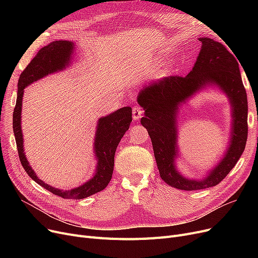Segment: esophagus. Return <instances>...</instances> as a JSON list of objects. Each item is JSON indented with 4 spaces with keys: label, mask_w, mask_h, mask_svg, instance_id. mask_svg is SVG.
I'll list each match as a JSON object with an SVG mask.
<instances>
[{
    "label": "esophagus",
    "mask_w": 258,
    "mask_h": 258,
    "mask_svg": "<svg viewBox=\"0 0 258 258\" xmlns=\"http://www.w3.org/2000/svg\"><path fill=\"white\" fill-rule=\"evenodd\" d=\"M143 108L141 107V106H139V105H136V106H134L133 107V118H134V120H139L141 117H142V115H143Z\"/></svg>",
    "instance_id": "34e87169"
}]
</instances>
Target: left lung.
Instances as JSON below:
<instances>
[{
    "instance_id": "obj_1",
    "label": "left lung",
    "mask_w": 258,
    "mask_h": 258,
    "mask_svg": "<svg viewBox=\"0 0 258 258\" xmlns=\"http://www.w3.org/2000/svg\"><path fill=\"white\" fill-rule=\"evenodd\" d=\"M202 42L197 61L186 76H168L145 86L137 101L144 108L141 124L152 139L160 177L182 190H199L218 185L237 163L248 138V100L238 62L225 45L208 37ZM230 48V47H229ZM218 85L233 106V132L230 145L220 163L201 181L184 178L174 166L177 154V106L207 85Z\"/></svg>"
}]
</instances>
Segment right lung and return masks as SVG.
I'll return each instance as SVG.
<instances>
[{
	"label": "right lung",
	"instance_id": "1",
	"mask_svg": "<svg viewBox=\"0 0 258 258\" xmlns=\"http://www.w3.org/2000/svg\"><path fill=\"white\" fill-rule=\"evenodd\" d=\"M74 51V44L69 40H54L48 46L40 49L30 63L25 68L19 78L17 104L13 111V133L17 141L20 161L29 177L47 190L61 197L62 199L81 200L97 194L107 186L112 179L114 170V157L116 148L128 130L132 122V108L124 106L116 112L102 117L98 120L95 135L94 152L97 158V167L93 178L79 187L71 190H61L54 188L37 178L36 173L29 165L24 153L23 133L21 128V113L24 89L34 81L48 74L63 70L71 62V55Z\"/></svg>",
	"mask_w": 258,
	"mask_h": 258
}]
</instances>
